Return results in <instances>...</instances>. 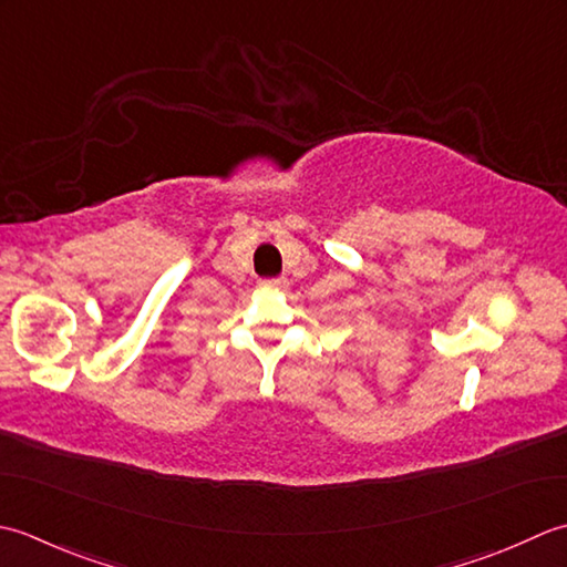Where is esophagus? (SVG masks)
<instances>
[{
	"mask_svg": "<svg viewBox=\"0 0 567 567\" xmlns=\"http://www.w3.org/2000/svg\"><path fill=\"white\" fill-rule=\"evenodd\" d=\"M259 286L269 288V291H281V288H286V281L284 279H264Z\"/></svg>",
	"mask_w": 567,
	"mask_h": 567,
	"instance_id": "34e87169",
	"label": "esophagus"
}]
</instances>
